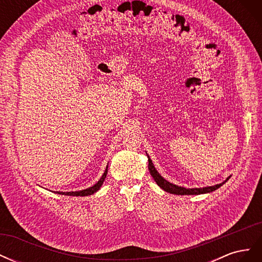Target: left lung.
Here are the masks:
<instances>
[{
  "label": "left lung",
  "mask_w": 262,
  "mask_h": 262,
  "mask_svg": "<svg viewBox=\"0 0 262 262\" xmlns=\"http://www.w3.org/2000/svg\"><path fill=\"white\" fill-rule=\"evenodd\" d=\"M148 170L150 172V176H152L154 178V180L156 181V184L160 186L163 190H165V191H167L169 193H173V194H201V193H208V192H212L214 191V190L219 189L221 186H223L225 182L229 179V177L222 182V184H219V185H215V186H211V187H205V188H193V189H187V188H184V187H179V186H176L173 184H170L169 181L165 180L160 173H158V171L155 169L154 165L152 163V161H150V158L148 157Z\"/></svg>",
  "instance_id": "8db88e82"
}]
</instances>
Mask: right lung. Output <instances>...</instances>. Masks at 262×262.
<instances>
[{
    "instance_id": "right-lung-1",
    "label": "right lung",
    "mask_w": 262,
    "mask_h": 262,
    "mask_svg": "<svg viewBox=\"0 0 262 262\" xmlns=\"http://www.w3.org/2000/svg\"><path fill=\"white\" fill-rule=\"evenodd\" d=\"M107 171H108V166L106 167V170L104 172V175L101 176V178L99 179V181L97 182V184H95L93 187L89 188V189H85V190H81V191H72V192H60V191H57V193L59 194H64V195H76V196H85V195H91L93 193H95L97 191V190H99V188L101 187V185L104 184V180L107 176Z\"/></svg>"
}]
</instances>
